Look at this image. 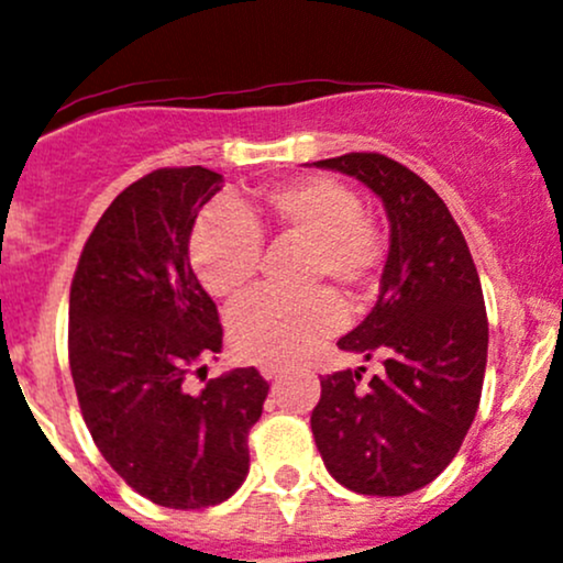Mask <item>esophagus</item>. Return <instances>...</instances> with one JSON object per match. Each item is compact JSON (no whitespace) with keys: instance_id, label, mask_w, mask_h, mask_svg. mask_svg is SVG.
<instances>
[{"instance_id":"obj_1","label":"esophagus","mask_w":563,"mask_h":563,"mask_svg":"<svg viewBox=\"0 0 563 563\" xmlns=\"http://www.w3.org/2000/svg\"><path fill=\"white\" fill-rule=\"evenodd\" d=\"M258 372H262L264 379H277V376L283 374V368L280 366H262Z\"/></svg>"}]
</instances>
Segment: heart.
<instances>
[{
    "label": "heart",
    "mask_w": 563,
    "mask_h": 563,
    "mask_svg": "<svg viewBox=\"0 0 563 563\" xmlns=\"http://www.w3.org/2000/svg\"><path fill=\"white\" fill-rule=\"evenodd\" d=\"M307 243L305 288L331 283L350 301L379 288L387 234L363 213L355 189L329 176H307L262 191L258 206H216L197 219L189 262L206 291L234 299L249 291L262 267V234ZM344 310L325 288L305 296L253 294L230 312V336L243 357L283 366L305 357L342 325Z\"/></svg>",
    "instance_id": "obj_1"
}]
</instances>
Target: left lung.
<instances>
[{"label":"left lung","instance_id":"left-lung-1","mask_svg":"<svg viewBox=\"0 0 563 563\" xmlns=\"http://www.w3.org/2000/svg\"><path fill=\"white\" fill-rule=\"evenodd\" d=\"M385 202L390 253L376 307L339 350L379 357L320 379L310 424L333 478L357 494L404 497L446 471L460 452L486 372L489 320L465 234L424 178L376 152L320 159Z\"/></svg>","mask_w":563,"mask_h":563}]
</instances>
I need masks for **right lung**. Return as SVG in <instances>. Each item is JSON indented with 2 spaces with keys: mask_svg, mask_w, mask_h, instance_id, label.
I'll return each instance as SVG.
<instances>
[{
  "mask_svg": "<svg viewBox=\"0 0 563 563\" xmlns=\"http://www.w3.org/2000/svg\"><path fill=\"white\" fill-rule=\"evenodd\" d=\"M219 173L159 168L122 189L85 243L69 294V366L103 460L176 510L224 503L249 475V432L269 385L234 368L195 390L224 329L189 264Z\"/></svg>",
  "mask_w": 563,
  "mask_h": 563,
  "instance_id": "right-lung-1",
  "label": "right lung"
}]
</instances>
